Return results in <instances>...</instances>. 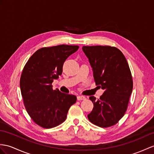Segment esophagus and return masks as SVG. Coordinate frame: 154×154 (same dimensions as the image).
Listing matches in <instances>:
<instances>
[{
    "instance_id": "1",
    "label": "esophagus",
    "mask_w": 154,
    "mask_h": 154,
    "mask_svg": "<svg viewBox=\"0 0 154 154\" xmlns=\"http://www.w3.org/2000/svg\"><path fill=\"white\" fill-rule=\"evenodd\" d=\"M77 99L78 100H85V97L84 96H82V95H79L77 97Z\"/></svg>"
}]
</instances>
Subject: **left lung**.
Here are the masks:
<instances>
[{"mask_svg": "<svg viewBox=\"0 0 154 154\" xmlns=\"http://www.w3.org/2000/svg\"><path fill=\"white\" fill-rule=\"evenodd\" d=\"M89 59L97 85L104 92L100 99L91 96L93 108L89 120L100 127L116 124L124 116L133 91V82L124 55L116 47L93 46L82 47Z\"/></svg>", "mask_w": 154, "mask_h": 154, "instance_id": "8db88e82", "label": "left lung"}]
</instances>
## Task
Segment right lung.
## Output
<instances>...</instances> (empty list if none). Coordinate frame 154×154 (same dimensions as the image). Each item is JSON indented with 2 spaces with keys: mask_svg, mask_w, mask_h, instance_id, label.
<instances>
[{
  "mask_svg": "<svg viewBox=\"0 0 154 154\" xmlns=\"http://www.w3.org/2000/svg\"><path fill=\"white\" fill-rule=\"evenodd\" d=\"M78 48L65 44L40 48L22 71L20 89L25 109L33 122L43 128L62 123L70 107L76 103V96L54 90L51 84L61 75L65 60Z\"/></svg>",
  "mask_w": 154,
  "mask_h": 154,
  "instance_id": "obj_1",
  "label": "right lung"
}]
</instances>
